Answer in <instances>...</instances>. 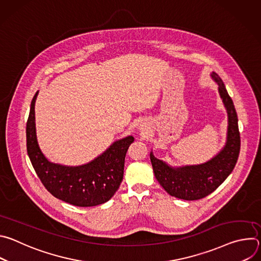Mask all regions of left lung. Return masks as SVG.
Masks as SVG:
<instances>
[{
    "mask_svg": "<svg viewBox=\"0 0 261 261\" xmlns=\"http://www.w3.org/2000/svg\"><path fill=\"white\" fill-rule=\"evenodd\" d=\"M212 76L219 86L228 115L227 141L223 150L204 164L179 168H172L153 153L150 154L155 176L163 189L169 195L184 200H197L213 193L231 173L240 155L241 137L233 102L218 74L213 72Z\"/></svg>",
    "mask_w": 261,
    "mask_h": 261,
    "instance_id": "8db88e82",
    "label": "left lung"
}]
</instances>
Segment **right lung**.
Returning a JSON list of instances; mask_svg holds the SVG:
<instances>
[{"mask_svg": "<svg viewBox=\"0 0 261 261\" xmlns=\"http://www.w3.org/2000/svg\"><path fill=\"white\" fill-rule=\"evenodd\" d=\"M32 100L27 122V150L32 165L47 191L55 197L76 206H95L115 195L123 180L126 153L133 136L118 140L92 162L70 167L49 162L37 142L35 101Z\"/></svg>", "mask_w": 261, "mask_h": 261, "instance_id": "1", "label": "right lung"}]
</instances>
